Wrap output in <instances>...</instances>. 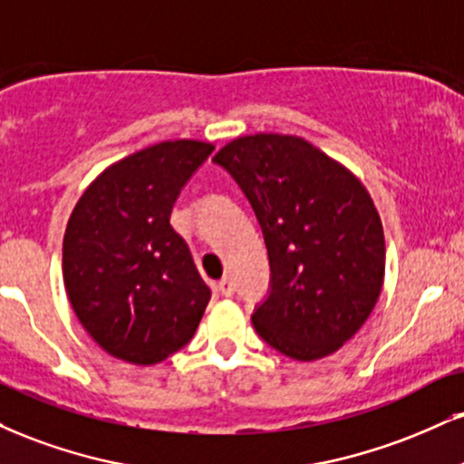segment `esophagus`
I'll return each mask as SVG.
<instances>
[{"label":"esophagus","instance_id":"esophagus-1","mask_svg":"<svg viewBox=\"0 0 464 464\" xmlns=\"http://www.w3.org/2000/svg\"><path fill=\"white\" fill-rule=\"evenodd\" d=\"M218 292H220V295H225V298H231V295L236 294V283H233L231 278H222V281L218 283Z\"/></svg>","mask_w":464,"mask_h":464}]
</instances>
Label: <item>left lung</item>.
<instances>
[{
    "mask_svg": "<svg viewBox=\"0 0 464 464\" xmlns=\"http://www.w3.org/2000/svg\"><path fill=\"white\" fill-rule=\"evenodd\" d=\"M214 164L237 183L264 231L270 287L255 331L281 354L315 361L353 339L384 276L382 222L353 172L303 138L256 133Z\"/></svg>",
    "mask_w": 464,
    "mask_h": 464,
    "instance_id": "left-lung-1",
    "label": "left lung"
}]
</instances>
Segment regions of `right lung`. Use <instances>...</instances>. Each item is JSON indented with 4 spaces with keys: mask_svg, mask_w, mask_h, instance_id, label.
Instances as JSON below:
<instances>
[{
    "mask_svg": "<svg viewBox=\"0 0 464 464\" xmlns=\"http://www.w3.org/2000/svg\"><path fill=\"white\" fill-rule=\"evenodd\" d=\"M211 150L197 140L138 150L99 175L72 209L66 294L82 326L116 359L153 365L197 333L211 289L170 214Z\"/></svg>",
    "mask_w": 464,
    "mask_h": 464,
    "instance_id": "1",
    "label": "right lung"
}]
</instances>
